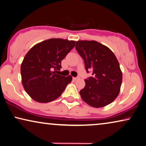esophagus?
Wrapping results in <instances>:
<instances>
[{
    "mask_svg": "<svg viewBox=\"0 0 146 146\" xmlns=\"http://www.w3.org/2000/svg\"><path fill=\"white\" fill-rule=\"evenodd\" d=\"M78 79H79V78H78V77H73V79L74 80H77Z\"/></svg>",
    "mask_w": 146,
    "mask_h": 146,
    "instance_id": "34e87169",
    "label": "esophagus"
}]
</instances>
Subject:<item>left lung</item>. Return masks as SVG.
Returning <instances> with one entry per match:
<instances>
[{
	"label": "left lung",
	"instance_id": "8db88e82",
	"mask_svg": "<svg viewBox=\"0 0 146 146\" xmlns=\"http://www.w3.org/2000/svg\"><path fill=\"white\" fill-rule=\"evenodd\" d=\"M76 50L93 77L85 81L79 94L84 102L94 108H102L113 102L120 92L123 75L113 52L95 40L76 41Z\"/></svg>",
	"mask_w": 146,
	"mask_h": 146
}]
</instances>
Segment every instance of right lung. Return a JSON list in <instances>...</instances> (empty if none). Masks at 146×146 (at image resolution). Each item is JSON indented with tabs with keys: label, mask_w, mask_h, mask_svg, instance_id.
<instances>
[{
	"label": "right lung",
	"mask_w": 146,
	"mask_h": 146,
	"mask_svg": "<svg viewBox=\"0 0 146 146\" xmlns=\"http://www.w3.org/2000/svg\"><path fill=\"white\" fill-rule=\"evenodd\" d=\"M75 41L50 38L33 46L21 65V82L33 100L48 103L59 98L72 80L71 75L57 74L62 60L73 49Z\"/></svg>",
	"instance_id": "1"
}]
</instances>
